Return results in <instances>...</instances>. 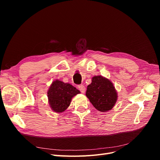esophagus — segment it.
Here are the masks:
<instances>
[{"label": "esophagus", "instance_id": "34e87169", "mask_svg": "<svg viewBox=\"0 0 160 160\" xmlns=\"http://www.w3.org/2000/svg\"><path fill=\"white\" fill-rule=\"evenodd\" d=\"M78 89L82 92V93H85V91H86V87H85L84 86L81 84V85H79V86H78Z\"/></svg>", "mask_w": 160, "mask_h": 160}]
</instances>
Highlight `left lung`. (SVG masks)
Instances as JSON below:
<instances>
[{"mask_svg":"<svg viewBox=\"0 0 160 160\" xmlns=\"http://www.w3.org/2000/svg\"><path fill=\"white\" fill-rule=\"evenodd\" d=\"M86 95L97 110L102 112L111 110L117 100V93L113 83L101 76L92 78Z\"/></svg>","mask_w":160,"mask_h":160,"instance_id":"obj_1","label":"left lung"}]
</instances>
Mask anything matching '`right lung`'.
Wrapping results in <instances>:
<instances>
[{
    "instance_id": "add662e5",
    "label": "right lung",
    "mask_w": 160,
    "mask_h": 160,
    "mask_svg": "<svg viewBox=\"0 0 160 160\" xmlns=\"http://www.w3.org/2000/svg\"><path fill=\"white\" fill-rule=\"evenodd\" d=\"M80 93L70 83L56 80L52 83L47 92L50 106L54 112L62 113L69 106L72 98Z\"/></svg>"
}]
</instances>
